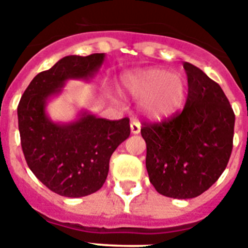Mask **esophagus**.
<instances>
[{"label":"esophagus","instance_id":"34e87169","mask_svg":"<svg viewBox=\"0 0 248 248\" xmlns=\"http://www.w3.org/2000/svg\"><path fill=\"white\" fill-rule=\"evenodd\" d=\"M130 131H131V134H139V133H140L139 122H137V120H131Z\"/></svg>","mask_w":248,"mask_h":248}]
</instances>
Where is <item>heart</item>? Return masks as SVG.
<instances>
[{
	"mask_svg": "<svg viewBox=\"0 0 248 248\" xmlns=\"http://www.w3.org/2000/svg\"><path fill=\"white\" fill-rule=\"evenodd\" d=\"M123 91L140 98V110L149 119L159 120L175 113L185 98V82L180 76L163 68H151L129 74L123 79Z\"/></svg>",
	"mask_w": 248,
	"mask_h": 248,
	"instance_id": "1",
	"label": "heart"
}]
</instances>
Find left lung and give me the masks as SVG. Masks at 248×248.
<instances>
[{"instance_id": "8db88e82", "label": "left lung", "mask_w": 248, "mask_h": 248, "mask_svg": "<svg viewBox=\"0 0 248 248\" xmlns=\"http://www.w3.org/2000/svg\"><path fill=\"white\" fill-rule=\"evenodd\" d=\"M184 68L189 92L183 111L141 128L149 180L172 199L196 198L217 181L231 156L235 128L220 85L191 63Z\"/></svg>"}]
</instances>
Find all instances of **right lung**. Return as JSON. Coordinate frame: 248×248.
<instances>
[{
  "label": "right lung",
  "mask_w": 248,
  "mask_h": 248,
  "mask_svg": "<svg viewBox=\"0 0 248 248\" xmlns=\"http://www.w3.org/2000/svg\"><path fill=\"white\" fill-rule=\"evenodd\" d=\"M104 53L67 56L34 77L19 100L21 145L31 171L43 185L65 198H82L105 183L114 150L130 135L128 118L108 120L82 111L71 123H54L46 113L48 100L62 93L68 79L89 80Z\"/></svg>",
  "instance_id": "add662e5"
}]
</instances>
